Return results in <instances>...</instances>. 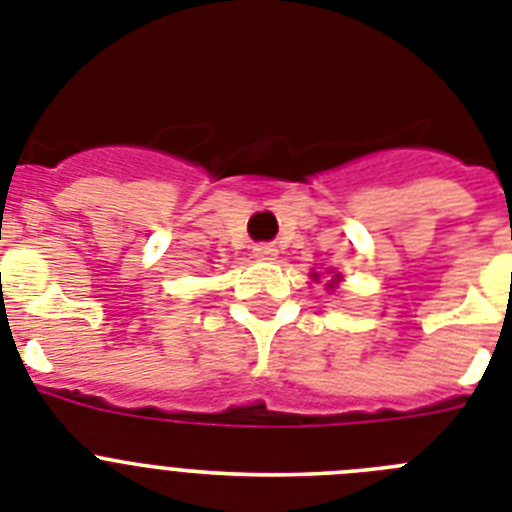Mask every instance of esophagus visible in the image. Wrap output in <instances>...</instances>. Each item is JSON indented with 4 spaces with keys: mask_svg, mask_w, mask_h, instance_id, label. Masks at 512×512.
I'll return each instance as SVG.
<instances>
[{
    "mask_svg": "<svg viewBox=\"0 0 512 512\" xmlns=\"http://www.w3.org/2000/svg\"><path fill=\"white\" fill-rule=\"evenodd\" d=\"M252 255H255L257 260H275L278 250H275L273 244H255V247H252Z\"/></svg>",
    "mask_w": 512,
    "mask_h": 512,
    "instance_id": "1",
    "label": "esophagus"
}]
</instances>
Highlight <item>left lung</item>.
<instances>
[{
  "mask_svg": "<svg viewBox=\"0 0 512 512\" xmlns=\"http://www.w3.org/2000/svg\"><path fill=\"white\" fill-rule=\"evenodd\" d=\"M311 278H319V275H317V273H311ZM340 278H342L340 273H337V275H332V281L327 283V288H330V291H335V288H337V283H340Z\"/></svg>",
  "mask_w": 512,
  "mask_h": 512,
  "instance_id": "1",
  "label": "left lung"
}]
</instances>
